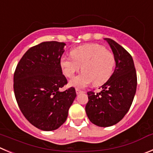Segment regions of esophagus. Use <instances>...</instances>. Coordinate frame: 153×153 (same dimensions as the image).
Masks as SVG:
<instances>
[{
  "label": "esophagus",
  "mask_w": 153,
  "mask_h": 153,
  "mask_svg": "<svg viewBox=\"0 0 153 153\" xmlns=\"http://www.w3.org/2000/svg\"><path fill=\"white\" fill-rule=\"evenodd\" d=\"M75 91H76V94H80L81 93H83V91H81V90L78 89V88H76V89H75Z\"/></svg>",
  "instance_id": "34e87169"
}]
</instances>
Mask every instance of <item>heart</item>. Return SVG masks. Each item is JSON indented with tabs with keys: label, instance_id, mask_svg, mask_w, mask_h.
I'll return each instance as SVG.
<instances>
[{
	"label": "heart",
	"instance_id": "heart-1",
	"mask_svg": "<svg viewBox=\"0 0 153 153\" xmlns=\"http://www.w3.org/2000/svg\"><path fill=\"white\" fill-rule=\"evenodd\" d=\"M71 56H62L60 65L68 78H72L80 69L79 75L70 80L69 86L84 88L92 83L95 86L102 85L110 78L115 66V56L98 44H88L71 51Z\"/></svg>",
	"mask_w": 153,
	"mask_h": 153
}]
</instances>
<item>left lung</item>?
<instances>
[{
  "label": "left lung",
  "instance_id": "obj_1",
  "mask_svg": "<svg viewBox=\"0 0 153 153\" xmlns=\"http://www.w3.org/2000/svg\"><path fill=\"white\" fill-rule=\"evenodd\" d=\"M107 41L115 56V68L100 93L88 92L87 115L94 125L110 127L119 122L129 110L137 90V74L132 56L110 38Z\"/></svg>",
  "mask_w": 153,
  "mask_h": 153
}]
</instances>
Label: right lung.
Returning <instances> with one entry per match:
<instances>
[{"label": "right lung", "mask_w": 153, "mask_h": 153, "mask_svg": "<svg viewBox=\"0 0 153 153\" xmlns=\"http://www.w3.org/2000/svg\"><path fill=\"white\" fill-rule=\"evenodd\" d=\"M65 44L45 41L28 49L19 62L13 77L16 100L28 122L42 131L59 128L66 121L68 109L76 97L67 84L60 59Z\"/></svg>", "instance_id": "1"}]
</instances>
